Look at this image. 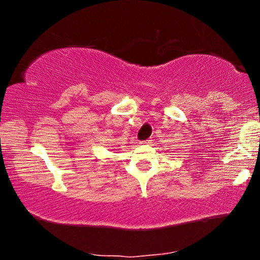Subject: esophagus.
I'll return each instance as SVG.
<instances>
[{
  "mask_svg": "<svg viewBox=\"0 0 260 260\" xmlns=\"http://www.w3.org/2000/svg\"><path fill=\"white\" fill-rule=\"evenodd\" d=\"M149 143H151V140H150V139L145 140V142H143V143H142V144H149Z\"/></svg>",
  "mask_w": 260,
  "mask_h": 260,
  "instance_id": "34e87169",
  "label": "esophagus"
}]
</instances>
